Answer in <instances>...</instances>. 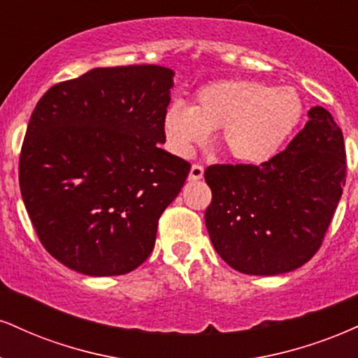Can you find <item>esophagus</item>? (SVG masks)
I'll use <instances>...</instances> for the list:
<instances>
[{
  "label": "esophagus",
  "mask_w": 358,
  "mask_h": 358,
  "mask_svg": "<svg viewBox=\"0 0 358 358\" xmlns=\"http://www.w3.org/2000/svg\"><path fill=\"white\" fill-rule=\"evenodd\" d=\"M188 178H190L192 182H196V180L203 178V166L198 165V163H195V165L192 166L190 175H188Z\"/></svg>",
  "instance_id": "obj_1"
}]
</instances>
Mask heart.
Instances as JSON below:
<instances>
[{
	"mask_svg": "<svg viewBox=\"0 0 358 358\" xmlns=\"http://www.w3.org/2000/svg\"><path fill=\"white\" fill-rule=\"evenodd\" d=\"M303 113V101L290 86L255 80H223L200 88L193 106H168L163 128L168 145L190 157L220 130V145L235 162L262 165L280 152Z\"/></svg>",
	"mask_w": 358,
	"mask_h": 358,
	"instance_id": "obj_1",
	"label": "heart"
}]
</instances>
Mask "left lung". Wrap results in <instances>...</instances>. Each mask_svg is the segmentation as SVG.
<instances>
[{"label": "left lung", "mask_w": 358, "mask_h": 358, "mask_svg": "<svg viewBox=\"0 0 358 358\" xmlns=\"http://www.w3.org/2000/svg\"><path fill=\"white\" fill-rule=\"evenodd\" d=\"M342 130L322 106L283 152L255 165H212L205 223L215 250L247 275H280L317 253L342 196Z\"/></svg>", "instance_id": "left-lung-1"}]
</instances>
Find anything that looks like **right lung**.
Wrapping results in <instances>:
<instances>
[{
	"mask_svg": "<svg viewBox=\"0 0 358 358\" xmlns=\"http://www.w3.org/2000/svg\"><path fill=\"white\" fill-rule=\"evenodd\" d=\"M173 75L158 64L94 68L38 101L21 196L43 247L68 268L124 275L153 252L158 220L190 173L160 148Z\"/></svg>",
	"mask_w": 358,
	"mask_h": 358,
	"instance_id": "1",
	"label": "right lung"
}]
</instances>
